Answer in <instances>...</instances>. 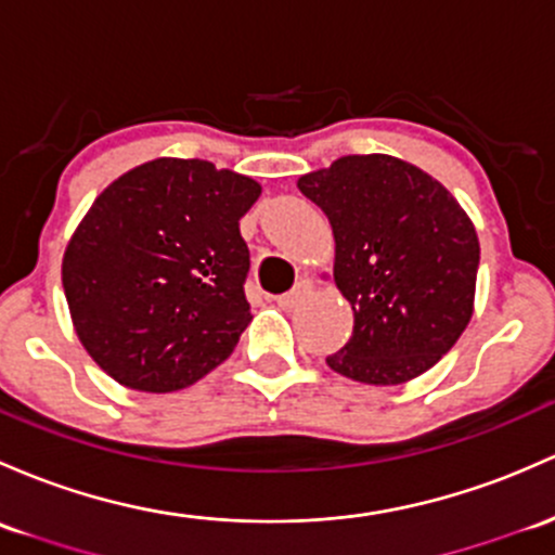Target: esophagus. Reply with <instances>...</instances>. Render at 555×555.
Wrapping results in <instances>:
<instances>
[{"instance_id":"1","label":"esophagus","mask_w":555,"mask_h":555,"mask_svg":"<svg viewBox=\"0 0 555 555\" xmlns=\"http://www.w3.org/2000/svg\"><path fill=\"white\" fill-rule=\"evenodd\" d=\"M309 294H312V283H309V280H301V283L296 285V288L291 291V294L280 296V299H278V307H283V309H294L296 304L307 299Z\"/></svg>"}]
</instances>
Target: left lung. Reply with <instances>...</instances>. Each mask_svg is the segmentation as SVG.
<instances>
[{"mask_svg": "<svg viewBox=\"0 0 555 555\" xmlns=\"http://www.w3.org/2000/svg\"><path fill=\"white\" fill-rule=\"evenodd\" d=\"M296 184L331 219L333 280L354 312L347 347L325 365L371 386L418 378L474 314L470 217L442 182L386 153L336 158Z\"/></svg>", "mask_w": 555, "mask_h": 555, "instance_id": "left-lung-1", "label": "left lung"}]
</instances>
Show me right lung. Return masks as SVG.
Segmentation results:
<instances>
[{"instance_id":"right-lung-1","label":"right lung","mask_w":555,"mask_h":555,"mask_svg":"<svg viewBox=\"0 0 555 555\" xmlns=\"http://www.w3.org/2000/svg\"><path fill=\"white\" fill-rule=\"evenodd\" d=\"M261 184L201 158H153L113 180L63 254L87 354L121 386L184 389L222 365L251 323L241 217Z\"/></svg>"}]
</instances>
